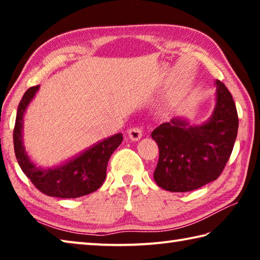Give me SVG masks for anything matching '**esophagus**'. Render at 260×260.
Segmentation results:
<instances>
[{"label":"esophagus","mask_w":260,"mask_h":260,"mask_svg":"<svg viewBox=\"0 0 260 260\" xmlns=\"http://www.w3.org/2000/svg\"><path fill=\"white\" fill-rule=\"evenodd\" d=\"M142 135H143L142 128H141V127H139V126L132 127V128L128 131V136H129V139L132 141L140 140L141 138H142Z\"/></svg>","instance_id":"34e87169"}]
</instances>
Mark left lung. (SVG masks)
Here are the masks:
<instances>
[{
  "label": "left lung",
  "mask_w": 260,
  "mask_h": 260,
  "mask_svg": "<svg viewBox=\"0 0 260 260\" xmlns=\"http://www.w3.org/2000/svg\"><path fill=\"white\" fill-rule=\"evenodd\" d=\"M215 83L217 103L208 122L189 126L174 118L151 133L159 148L153 179L165 190L184 192L203 187L219 178L230 159L239 117L231 91L221 81Z\"/></svg>",
  "instance_id": "1"
}]
</instances>
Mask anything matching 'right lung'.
<instances>
[{
  "mask_svg": "<svg viewBox=\"0 0 260 260\" xmlns=\"http://www.w3.org/2000/svg\"><path fill=\"white\" fill-rule=\"evenodd\" d=\"M39 86L28 88L17 110L14 128V147L20 169L35 188L51 197L77 199L94 192L102 186L107 177V166L113 151L122 142V135L116 134L102 141L73 158L67 164L42 170L35 166L26 155L21 139L23 116L30 100L34 98Z\"/></svg>",
  "mask_w": 260,
  "mask_h": 260,
  "instance_id": "1",
  "label": "right lung"
}]
</instances>
